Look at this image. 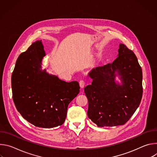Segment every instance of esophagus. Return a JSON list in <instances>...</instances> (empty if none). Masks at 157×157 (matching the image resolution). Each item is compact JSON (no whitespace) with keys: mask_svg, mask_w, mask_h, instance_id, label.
Instances as JSON below:
<instances>
[{"mask_svg":"<svg viewBox=\"0 0 157 157\" xmlns=\"http://www.w3.org/2000/svg\"><path fill=\"white\" fill-rule=\"evenodd\" d=\"M79 86H80L81 88H83V87H84V86H85V82H84V81H83V80H81V81H79Z\"/></svg>","mask_w":157,"mask_h":157,"instance_id":"obj_1","label":"esophagus"}]
</instances>
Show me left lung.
<instances>
[{
	"label": "left lung",
	"mask_w": 157,
	"mask_h": 157,
	"mask_svg": "<svg viewBox=\"0 0 157 157\" xmlns=\"http://www.w3.org/2000/svg\"><path fill=\"white\" fill-rule=\"evenodd\" d=\"M118 52L113 63L92 70L89 75L93 82L84 88L88 117L101 127L125 124L142 98V71L136 55L124 44ZM116 72L121 76V85L115 82Z\"/></svg>",
	"instance_id": "1"
}]
</instances>
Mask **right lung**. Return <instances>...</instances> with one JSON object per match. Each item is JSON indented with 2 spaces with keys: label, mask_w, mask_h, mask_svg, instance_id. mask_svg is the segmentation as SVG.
<instances>
[{
  "label": "right lung",
  "mask_w": 157,
  "mask_h": 157,
  "mask_svg": "<svg viewBox=\"0 0 157 157\" xmlns=\"http://www.w3.org/2000/svg\"><path fill=\"white\" fill-rule=\"evenodd\" d=\"M44 55L41 40L20 55L12 75V98L17 110L29 122L52 128L64 123L68 106L80 87L77 81L67 82L41 71Z\"/></svg>",
  "instance_id": "obj_1"
}]
</instances>
